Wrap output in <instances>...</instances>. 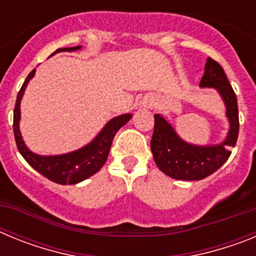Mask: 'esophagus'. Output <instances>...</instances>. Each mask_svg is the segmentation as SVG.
Wrapping results in <instances>:
<instances>
[{
  "instance_id": "obj_1",
  "label": "esophagus",
  "mask_w": 256,
  "mask_h": 256,
  "mask_svg": "<svg viewBox=\"0 0 256 256\" xmlns=\"http://www.w3.org/2000/svg\"><path fill=\"white\" fill-rule=\"evenodd\" d=\"M144 106H152V100H151V98H144Z\"/></svg>"
}]
</instances>
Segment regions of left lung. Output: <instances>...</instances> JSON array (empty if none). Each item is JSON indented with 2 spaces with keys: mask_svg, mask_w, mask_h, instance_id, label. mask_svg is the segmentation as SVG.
Wrapping results in <instances>:
<instances>
[{
  "mask_svg": "<svg viewBox=\"0 0 256 256\" xmlns=\"http://www.w3.org/2000/svg\"><path fill=\"white\" fill-rule=\"evenodd\" d=\"M201 87L216 88L227 106L230 132L227 140L218 146L198 148L188 144L176 134L170 124L159 114L154 115L151 151L160 170L174 180H200L218 170L230 155V148L237 142L240 130L238 106L234 88L219 62L208 58Z\"/></svg>",
  "mask_w": 256,
  "mask_h": 256,
  "instance_id": "1",
  "label": "left lung"
}]
</instances>
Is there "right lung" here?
<instances>
[{"mask_svg":"<svg viewBox=\"0 0 256 256\" xmlns=\"http://www.w3.org/2000/svg\"><path fill=\"white\" fill-rule=\"evenodd\" d=\"M78 48L79 47H68V48L56 50V52L74 51V50ZM34 73L36 69H33L24 80L19 94H18L15 108H14L12 126L18 150L32 168H34L38 173L48 178L52 182L60 183V184H76L78 182H82V180H87L88 177L94 176V173H97L102 168V165L105 164L106 159H108V151L112 148L115 134L124 124L130 122L132 115L124 114L112 119L106 124L105 128L101 130L100 134L97 136L91 144H87L86 148H80V150L58 156L36 155V154H33L26 148V146L22 142V134H20L19 130L20 100H22L24 91H26V84L33 78Z\"/></svg>","mask_w":256,"mask_h":256,"instance_id":"right-lung-1","label":"right lung"}]
</instances>
